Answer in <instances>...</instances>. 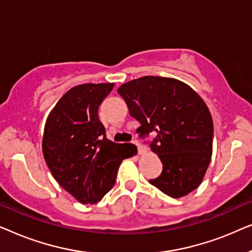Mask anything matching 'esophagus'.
Returning <instances> with one entry per match:
<instances>
[{"label":"esophagus","instance_id":"1","mask_svg":"<svg viewBox=\"0 0 252 252\" xmlns=\"http://www.w3.org/2000/svg\"><path fill=\"white\" fill-rule=\"evenodd\" d=\"M135 144H136V147H137V151H139V154H140V155H143L144 153H146V148L141 146V144H140L139 142H135Z\"/></svg>","mask_w":252,"mask_h":252}]
</instances>
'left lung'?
Here are the masks:
<instances>
[{
	"label": "left lung",
	"instance_id": "8db88e82",
	"mask_svg": "<svg viewBox=\"0 0 252 252\" xmlns=\"http://www.w3.org/2000/svg\"><path fill=\"white\" fill-rule=\"evenodd\" d=\"M118 93L141 124L140 136L157 134L150 147L163 171L150 184L173 198L195 190L211 161L213 142L212 117L201 96L180 80L154 75L126 82Z\"/></svg>",
	"mask_w": 252,
	"mask_h": 252
}]
</instances>
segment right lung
<instances>
[{"instance_id":"obj_1","label":"right lung","mask_w":252,"mask_h":252,"mask_svg":"<svg viewBox=\"0 0 252 252\" xmlns=\"http://www.w3.org/2000/svg\"><path fill=\"white\" fill-rule=\"evenodd\" d=\"M115 84H84L65 93L48 116L42 153L58 184L82 204L101 201L116 182L134 144L106 139L98 108Z\"/></svg>"}]
</instances>
